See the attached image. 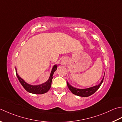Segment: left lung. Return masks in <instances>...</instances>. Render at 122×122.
<instances>
[{"mask_svg": "<svg viewBox=\"0 0 122 122\" xmlns=\"http://www.w3.org/2000/svg\"><path fill=\"white\" fill-rule=\"evenodd\" d=\"M104 75H105V74H104ZM104 77L102 80L100 84H98V85L92 87L88 88H86V89H79V88H76L74 87L71 86V85H69L67 81V86L68 88L69 89V90L71 92V93L73 94L79 96L88 97L93 94L99 88V87L101 86L102 84L103 83V80H104Z\"/></svg>", "mask_w": 122, "mask_h": 122, "instance_id": "1", "label": "left lung"}]
</instances>
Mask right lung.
Wrapping results in <instances>:
<instances>
[{
	"label": "right lung",
	"mask_w": 122,
	"mask_h": 122,
	"mask_svg": "<svg viewBox=\"0 0 122 122\" xmlns=\"http://www.w3.org/2000/svg\"><path fill=\"white\" fill-rule=\"evenodd\" d=\"M57 68V65H55L54 66L53 69H52L51 75H50V76H49L48 80L46 82H45V83H43L38 85H31L27 84L24 81V79H22L21 77H20L18 74H17L16 71V73L17 77V78H18L19 82L21 84V85L23 86V87L28 92L33 93V94H42L46 93L49 90V89L51 88L52 79L53 78V74L54 72L56 71Z\"/></svg>",
	"instance_id": "obj_1"
}]
</instances>
